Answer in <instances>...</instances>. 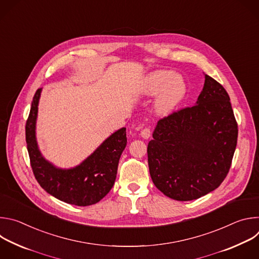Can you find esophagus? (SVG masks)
Returning <instances> with one entry per match:
<instances>
[{"label": "esophagus", "mask_w": 259, "mask_h": 259, "mask_svg": "<svg viewBox=\"0 0 259 259\" xmlns=\"http://www.w3.org/2000/svg\"><path fill=\"white\" fill-rule=\"evenodd\" d=\"M140 136H141L142 138H144V139L150 138V136H151V130H150L149 128L143 129V130L140 132Z\"/></svg>", "instance_id": "1"}]
</instances>
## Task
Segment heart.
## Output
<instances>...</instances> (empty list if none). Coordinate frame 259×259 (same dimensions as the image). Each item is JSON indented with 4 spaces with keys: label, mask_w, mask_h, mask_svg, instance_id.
<instances>
[{
    "label": "heart",
    "mask_w": 259,
    "mask_h": 259,
    "mask_svg": "<svg viewBox=\"0 0 259 259\" xmlns=\"http://www.w3.org/2000/svg\"><path fill=\"white\" fill-rule=\"evenodd\" d=\"M188 92L187 83L176 72L160 69L151 72L141 82L137 94L154 96V109L159 116H168L181 104Z\"/></svg>",
    "instance_id": "1"
}]
</instances>
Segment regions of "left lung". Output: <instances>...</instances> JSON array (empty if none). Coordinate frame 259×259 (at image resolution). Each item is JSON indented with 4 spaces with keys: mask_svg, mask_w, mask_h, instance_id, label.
<instances>
[{
    "mask_svg": "<svg viewBox=\"0 0 259 259\" xmlns=\"http://www.w3.org/2000/svg\"><path fill=\"white\" fill-rule=\"evenodd\" d=\"M196 103L160 120L147 144L152 180L165 196L192 201L216 190L229 173L238 125L230 96L213 78Z\"/></svg>",
    "mask_w": 259,
    "mask_h": 259,
    "instance_id": "1",
    "label": "left lung"
}]
</instances>
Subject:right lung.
<instances>
[{
  "instance_id": "obj_1",
  "label": "right lung",
  "mask_w": 259,
  "mask_h": 259,
  "mask_svg": "<svg viewBox=\"0 0 259 259\" xmlns=\"http://www.w3.org/2000/svg\"><path fill=\"white\" fill-rule=\"evenodd\" d=\"M42 88L32 98L25 126V139L30 165L35 179L51 196L77 206L96 204L112 190L119 160L127 144L123 127L104 139L97 149L79 165L60 168L48 161L40 151L36 140V119Z\"/></svg>"
}]
</instances>
